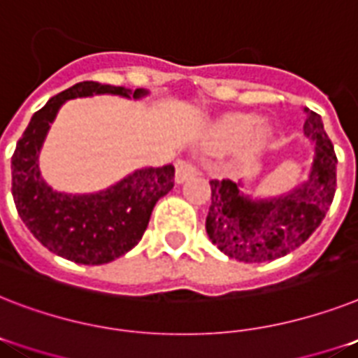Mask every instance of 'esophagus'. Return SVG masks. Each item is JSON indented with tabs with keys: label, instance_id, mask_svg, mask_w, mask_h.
<instances>
[{
	"label": "esophagus",
	"instance_id": "esophagus-1",
	"mask_svg": "<svg viewBox=\"0 0 358 358\" xmlns=\"http://www.w3.org/2000/svg\"><path fill=\"white\" fill-rule=\"evenodd\" d=\"M199 174V169H196V165L193 162H189V159H178L176 162V182L178 184H184L185 180L193 178Z\"/></svg>",
	"mask_w": 358,
	"mask_h": 358
}]
</instances>
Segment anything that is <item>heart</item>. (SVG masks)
<instances>
[{
    "instance_id": "1",
    "label": "heart",
    "mask_w": 358,
    "mask_h": 358,
    "mask_svg": "<svg viewBox=\"0 0 358 358\" xmlns=\"http://www.w3.org/2000/svg\"><path fill=\"white\" fill-rule=\"evenodd\" d=\"M254 127V117L252 115H246V113H229V115H224L220 117L217 123H215L213 130H211V138L217 145H229L239 141L241 138H245L246 134L252 130ZM255 136L252 139L250 147L255 149L263 143L264 139L268 138V130L264 127H257L254 130Z\"/></svg>"
}]
</instances>
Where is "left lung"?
Masks as SVG:
<instances>
[{
  "label": "left lung",
  "instance_id": "8db88e82",
  "mask_svg": "<svg viewBox=\"0 0 358 358\" xmlns=\"http://www.w3.org/2000/svg\"><path fill=\"white\" fill-rule=\"evenodd\" d=\"M303 134L315 143L310 173L303 184L274 199H252L243 182L211 180L206 217L209 239L228 257L266 263L301 246L322 224L336 189V154L322 117L305 108Z\"/></svg>",
  "mask_w": 358,
  "mask_h": 358
}]
</instances>
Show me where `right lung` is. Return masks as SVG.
Returning <instances> with one entry per match:
<instances>
[{
	"instance_id": "obj_1",
	"label": "right lung",
	"mask_w": 358,
	"mask_h": 358,
	"mask_svg": "<svg viewBox=\"0 0 358 358\" xmlns=\"http://www.w3.org/2000/svg\"><path fill=\"white\" fill-rule=\"evenodd\" d=\"M139 99L145 90L78 83L55 95L31 117L13 154V196L18 215L49 252L80 264H104L138 245L150 213L174 185V167H145L112 187L92 194L58 193L40 176L38 154L49 124L68 99L92 95Z\"/></svg>"
}]
</instances>
